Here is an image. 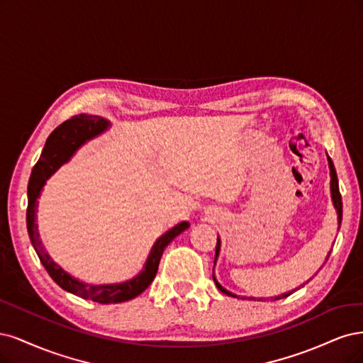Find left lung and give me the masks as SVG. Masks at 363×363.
<instances>
[{"instance_id": "left-lung-1", "label": "left lung", "mask_w": 363, "mask_h": 363, "mask_svg": "<svg viewBox=\"0 0 363 363\" xmlns=\"http://www.w3.org/2000/svg\"><path fill=\"white\" fill-rule=\"evenodd\" d=\"M327 160H329V167H330V191H332V201H333V205H335V208H336V213H337V223H339V226H341V221H342V197H341V193H339V184H337V177H336V170H335V166H333V162H332V160L327 157ZM218 252H220V240H217V245H216V259H217V256H218ZM329 256H330V253H329ZM329 256H327V259H329ZM216 259H214V264H216ZM213 277H214V274H213ZM214 280H216V277H214ZM308 284V282H306ZM216 285H217V288L223 292V294H226V296H229V297H237L235 294H232V292H229L228 289H225L223 286H221L217 280H216ZM303 286V285H301ZM296 291V289H294ZM292 291V292H294ZM291 294V292H286V294H282V296H279V297H274V300H279V298H285V297H288ZM249 298H253V297H249Z\"/></svg>"}]
</instances>
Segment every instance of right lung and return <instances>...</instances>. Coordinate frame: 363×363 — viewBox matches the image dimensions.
<instances>
[{
	"label": "right lung",
	"instance_id": "obj_1",
	"mask_svg": "<svg viewBox=\"0 0 363 363\" xmlns=\"http://www.w3.org/2000/svg\"><path fill=\"white\" fill-rule=\"evenodd\" d=\"M108 122L104 121L99 116H87V114H78L72 116L71 119L58 125L55 130L51 133L45 143V147L42 150V155L36 166L33 167L31 177L28 181V206H27V229L28 235L31 238L33 247L36 250L42 265L48 274L52 277L54 282L62 286L65 291L72 292V294L101 303V305H108V303H122L128 301L134 297H137L152 284L157 272L160 259L162 256V252L172 242L174 237H178L190 225L186 221L177 225L164 235L160 237L157 242L152 247L149 258L146 261L145 270L140 273L133 280H128L123 284L116 285H87L79 282V280L69 276L66 272H63L46 253L43 244L39 238L38 225H36V209H38V197L40 196V191L43 185L51 174L60 167L62 164L72 157L74 152L83 145L86 140L95 137L101 131L107 128Z\"/></svg>",
	"mask_w": 363,
	"mask_h": 363
}]
</instances>
